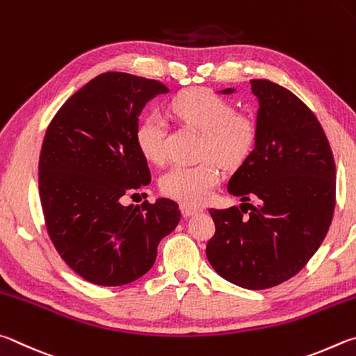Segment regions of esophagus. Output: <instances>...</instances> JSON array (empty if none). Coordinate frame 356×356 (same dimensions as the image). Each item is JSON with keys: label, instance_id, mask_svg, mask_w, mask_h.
<instances>
[{"label": "esophagus", "instance_id": "esophagus-1", "mask_svg": "<svg viewBox=\"0 0 356 356\" xmlns=\"http://www.w3.org/2000/svg\"><path fill=\"white\" fill-rule=\"evenodd\" d=\"M200 213H202V209L188 207V204H181V214H183V217H186V219H188V217L195 216V214H200Z\"/></svg>", "mask_w": 356, "mask_h": 356}]
</instances>
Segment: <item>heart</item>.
I'll use <instances>...</instances> for the list:
<instances>
[{"mask_svg": "<svg viewBox=\"0 0 356 356\" xmlns=\"http://www.w3.org/2000/svg\"><path fill=\"white\" fill-rule=\"evenodd\" d=\"M170 109L179 122L203 133L202 158H214L223 167H236L250 154L257 128L252 118L236 114V108L228 99L207 89H192L173 98ZM134 139L147 161L153 164L165 161L167 123L161 115L143 117L137 124ZM219 181V165L207 159L195 165L170 167L161 177L159 188L173 200L197 207L208 200Z\"/></svg>", "mask_w": 356, "mask_h": 356, "instance_id": "heart-1", "label": "heart"}]
</instances>
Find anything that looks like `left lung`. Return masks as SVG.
I'll list each match as a JSON object with an SVG mask.
<instances>
[{
  "instance_id": "obj_1",
  "label": "left lung",
  "mask_w": 356,
  "mask_h": 356,
  "mask_svg": "<svg viewBox=\"0 0 356 356\" xmlns=\"http://www.w3.org/2000/svg\"><path fill=\"white\" fill-rule=\"evenodd\" d=\"M250 84L258 99L254 148L228 181L229 194L244 203L209 209L216 234L207 257L222 278L258 291L294 277L325 239L336 167L319 120L300 98L267 79ZM253 196L258 207L245 203Z\"/></svg>"
}]
</instances>
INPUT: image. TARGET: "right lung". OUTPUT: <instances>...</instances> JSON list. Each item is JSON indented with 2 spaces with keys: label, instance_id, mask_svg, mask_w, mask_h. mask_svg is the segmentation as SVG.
<instances>
[{
  "label": "right lung",
  "instance_id": "add662e5",
  "mask_svg": "<svg viewBox=\"0 0 356 356\" xmlns=\"http://www.w3.org/2000/svg\"><path fill=\"white\" fill-rule=\"evenodd\" d=\"M167 92L156 79L103 73L68 98L47 129L39 192L49 239L93 284L122 286L145 275L161 239L181 219L168 198L122 203L152 181L134 133L145 104Z\"/></svg>",
  "mask_w": 356,
  "mask_h": 356
}]
</instances>
